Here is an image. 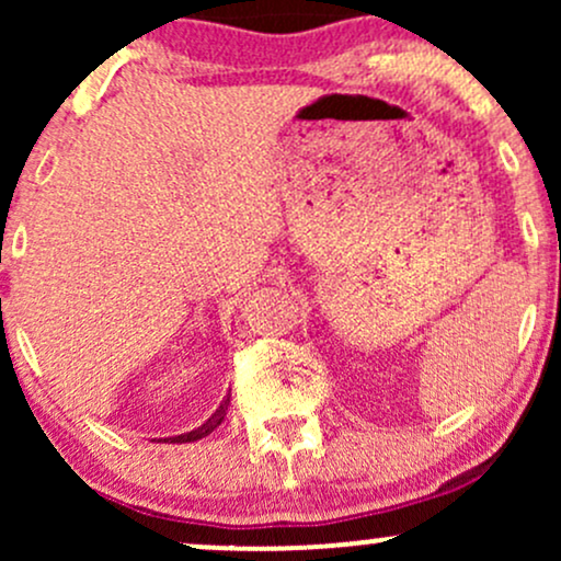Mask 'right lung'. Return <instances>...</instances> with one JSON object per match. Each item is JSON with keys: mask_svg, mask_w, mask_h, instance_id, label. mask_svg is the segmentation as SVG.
Segmentation results:
<instances>
[{"mask_svg": "<svg viewBox=\"0 0 561 561\" xmlns=\"http://www.w3.org/2000/svg\"><path fill=\"white\" fill-rule=\"evenodd\" d=\"M229 401H231V396L224 398V401L218 403V409L214 411V414H210L208 420H205L203 424H199V427L190 430V433H182V435H173V437H160V443H195V440H199V437L210 435V433H214V430L218 427V424L224 422V416H227V411H229Z\"/></svg>", "mask_w": 561, "mask_h": 561, "instance_id": "add662e5", "label": "right lung"}]
</instances>
